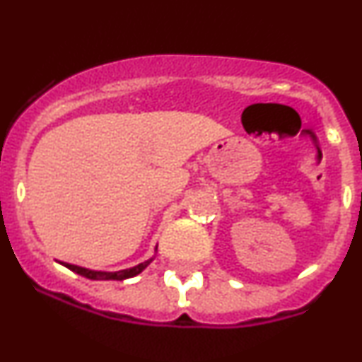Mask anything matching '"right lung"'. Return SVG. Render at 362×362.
Instances as JSON below:
<instances>
[{"mask_svg": "<svg viewBox=\"0 0 362 362\" xmlns=\"http://www.w3.org/2000/svg\"><path fill=\"white\" fill-rule=\"evenodd\" d=\"M156 248H158V245L155 247V253H156ZM153 260H155V255H153L151 259H148V260L141 262V264H138V265H134V267L122 269V271H115V272L91 271V269H85V267H80V265H71V264H62V265H64V267H68L69 271L80 274V276L86 277V279H91V281H124V279H129V277L138 276V274L143 272Z\"/></svg>", "mask_w": 362, "mask_h": 362, "instance_id": "1", "label": "right lung"}]
</instances>
